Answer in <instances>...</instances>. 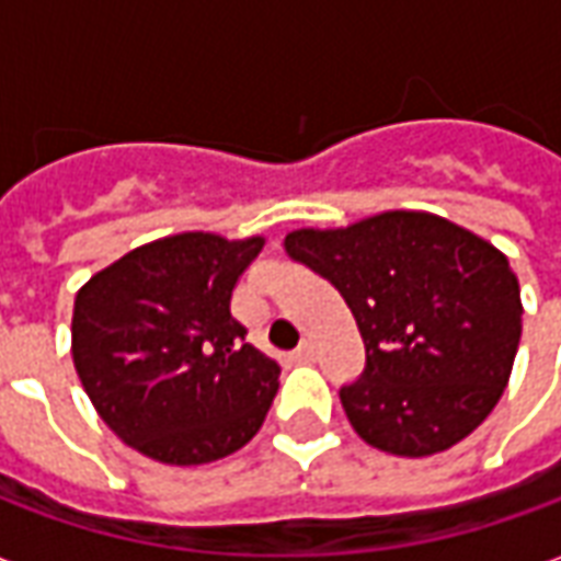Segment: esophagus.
<instances>
[{
    "instance_id": "esophagus-1",
    "label": "esophagus",
    "mask_w": 561,
    "mask_h": 561,
    "mask_svg": "<svg viewBox=\"0 0 561 561\" xmlns=\"http://www.w3.org/2000/svg\"><path fill=\"white\" fill-rule=\"evenodd\" d=\"M312 357H316V345H312V342H304V345H300V348H297V352H294V360H312Z\"/></svg>"
}]
</instances>
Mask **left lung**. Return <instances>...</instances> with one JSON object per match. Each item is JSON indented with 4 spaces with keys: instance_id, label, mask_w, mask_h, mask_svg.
<instances>
[{
    "instance_id": "left-lung-1",
    "label": "left lung",
    "mask_w": 561,
    "mask_h": 561,
    "mask_svg": "<svg viewBox=\"0 0 561 561\" xmlns=\"http://www.w3.org/2000/svg\"><path fill=\"white\" fill-rule=\"evenodd\" d=\"M291 261L328 279L366 348L342 385L354 433L397 457H430L493 412L519 345V285L507 257L430 213H381L340 231H294Z\"/></svg>"
}]
</instances>
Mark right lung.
Masks as SVG:
<instances>
[{
  "label": "right lung",
  "mask_w": 561,
  "mask_h": 561,
  "mask_svg": "<svg viewBox=\"0 0 561 561\" xmlns=\"http://www.w3.org/2000/svg\"><path fill=\"white\" fill-rule=\"evenodd\" d=\"M261 237L176 233L95 273L75 300L71 354L102 421L140 454L201 466L261 430L279 366L245 342L231 294Z\"/></svg>",
  "instance_id": "obj_1"
}]
</instances>
